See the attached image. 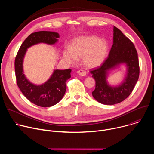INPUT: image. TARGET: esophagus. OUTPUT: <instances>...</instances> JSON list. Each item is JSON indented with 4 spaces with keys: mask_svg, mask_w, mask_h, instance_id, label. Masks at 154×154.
Segmentation results:
<instances>
[{
    "mask_svg": "<svg viewBox=\"0 0 154 154\" xmlns=\"http://www.w3.org/2000/svg\"><path fill=\"white\" fill-rule=\"evenodd\" d=\"M77 73L79 75H80V76H85L86 75V72L85 71H83V70H82V69H80V70H79L77 72Z\"/></svg>",
    "mask_w": 154,
    "mask_h": 154,
    "instance_id": "esophagus-1",
    "label": "esophagus"
}]
</instances>
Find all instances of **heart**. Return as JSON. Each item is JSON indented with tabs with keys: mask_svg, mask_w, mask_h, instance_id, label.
<instances>
[{
	"mask_svg": "<svg viewBox=\"0 0 154 154\" xmlns=\"http://www.w3.org/2000/svg\"><path fill=\"white\" fill-rule=\"evenodd\" d=\"M108 51L107 42L95 36L79 37L72 42L71 49L63 52L64 58L70 64H75L82 58L83 63L89 68H96L105 60Z\"/></svg>",
	"mask_w": 154,
	"mask_h": 154,
	"instance_id": "b5f03b06",
	"label": "heart"
}]
</instances>
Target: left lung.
Here are the masks:
<instances>
[{
    "mask_svg": "<svg viewBox=\"0 0 154 154\" xmlns=\"http://www.w3.org/2000/svg\"><path fill=\"white\" fill-rule=\"evenodd\" d=\"M113 44L106 60L96 69L90 71L96 81L93 97L105 105H114L127 99L132 92L140 74V66L137 49L127 36L117 27H113ZM121 63L128 66V74L118 87L109 86L106 80L107 71Z\"/></svg>",
    "mask_w": 154,
    "mask_h": 154,
    "instance_id": "left-lung-1",
    "label": "left lung"
}]
</instances>
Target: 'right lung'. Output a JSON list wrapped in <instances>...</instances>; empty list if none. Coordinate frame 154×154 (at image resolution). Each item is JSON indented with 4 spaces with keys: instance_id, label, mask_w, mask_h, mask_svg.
I'll list each match as a JSON object with an SVG mask.
<instances>
[{
    "instance_id": "obj_1",
    "label": "right lung",
    "mask_w": 154,
    "mask_h": 154,
    "mask_svg": "<svg viewBox=\"0 0 154 154\" xmlns=\"http://www.w3.org/2000/svg\"><path fill=\"white\" fill-rule=\"evenodd\" d=\"M58 38V33L55 32L40 31L32 33L22 44L15 58L17 85L29 101L39 106H52L61 100L66 90V82L71 78V69L55 70L51 77L45 83L35 85L30 83L23 74V59L29 47L39 42L54 45Z\"/></svg>"
}]
</instances>
